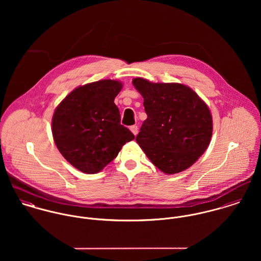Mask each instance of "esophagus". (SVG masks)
Wrapping results in <instances>:
<instances>
[{"instance_id": "34e87169", "label": "esophagus", "mask_w": 261, "mask_h": 261, "mask_svg": "<svg viewBox=\"0 0 261 261\" xmlns=\"http://www.w3.org/2000/svg\"><path fill=\"white\" fill-rule=\"evenodd\" d=\"M129 129H130V132H132L135 136L138 135V126H137V125H132V126L129 127Z\"/></svg>"}]
</instances>
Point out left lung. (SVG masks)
I'll list each match as a JSON object with an SVG mask.
<instances>
[{
    "instance_id": "left-lung-1",
    "label": "left lung",
    "mask_w": 261,
    "mask_h": 261,
    "mask_svg": "<svg viewBox=\"0 0 261 261\" xmlns=\"http://www.w3.org/2000/svg\"><path fill=\"white\" fill-rule=\"evenodd\" d=\"M133 84L144 97L148 115L137 143L163 173L186 170L210 144L213 123L209 108L181 83H152L138 77Z\"/></svg>"
}]
</instances>
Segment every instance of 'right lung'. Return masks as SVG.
Returning a JSON list of instances; mask_svg holds the SVG:
<instances>
[{
    "label": "right lung",
    "instance_id": "right-lung-1",
    "mask_svg": "<svg viewBox=\"0 0 261 261\" xmlns=\"http://www.w3.org/2000/svg\"><path fill=\"white\" fill-rule=\"evenodd\" d=\"M121 88V82L112 79L78 86L54 112L52 135L56 147L66 161L85 174L100 172L125 143L135 139L120 124L114 103Z\"/></svg>",
    "mask_w": 261,
    "mask_h": 261
}]
</instances>
